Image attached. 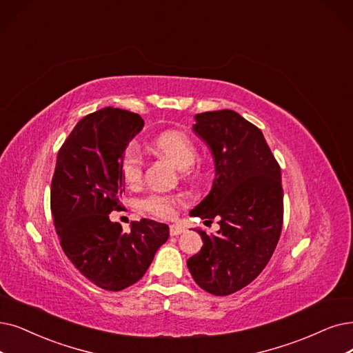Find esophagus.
Listing matches in <instances>:
<instances>
[{"instance_id": "obj_1", "label": "esophagus", "mask_w": 353, "mask_h": 353, "mask_svg": "<svg viewBox=\"0 0 353 353\" xmlns=\"http://www.w3.org/2000/svg\"><path fill=\"white\" fill-rule=\"evenodd\" d=\"M184 232H185V229L179 224H172L171 228H169V233H171V236H178V234L184 233Z\"/></svg>"}]
</instances>
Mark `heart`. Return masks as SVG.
<instances>
[{
  "label": "heart",
  "mask_w": 353,
  "mask_h": 353,
  "mask_svg": "<svg viewBox=\"0 0 353 353\" xmlns=\"http://www.w3.org/2000/svg\"><path fill=\"white\" fill-rule=\"evenodd\" d=\"M153 150L179 169L190 168L196 158V149L191 139L178 132H168L158 136L153 142ZM120 168L123 178L129 185L140 184L143 178V159L136 146H130L124 152ZM179 201V196L175 195L152 194L142 201V207L154 217L169 220L175 217Z\"/></svg>",
  "instance_id": "obj_1"
}]
</instances>
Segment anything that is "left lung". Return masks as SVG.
I'll return each mask as SVG.
<instances>
[{
  "mask_svg": "<svg viewBox=\"0 0 353 353\" xmlns=\"http://www.w3.org/2000/svg\"><path fill=\"white\" fill-rule=\"evenodd\" d=\"M192 130L210 148L216 176L190 216L211 223L199 230L203 248L187 262L200 288L229 295L255 279L270 262L283 229L281 169L262 132L233 110L195 114Z\"/></svg>",
  "mask_w": 353,
  "mask_h": 353,
  "instance_id": "1",
  "label": "left lung"
}]
</instances>
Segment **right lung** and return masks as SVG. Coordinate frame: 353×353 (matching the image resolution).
Masks as SVG:
<instances>
[{"mask_svg":"<svg viewBox=\"0 0 353 353\" xmlns=\"http://www.w3.org/2000/svg\"><path fill=\"white\" fill-rule=\"evenodd\" d=\"M143 119L107 107L88 114L62 145L50 188L53 223L68 259L92 284L121 291L145 275L168 241V224L142 219L130 233L110 220L124 191L121 158Z\"/></svg>","mask_w":353,"mask_h":353,"instance_id":"right-lung-1","label":"right lung"}]
</instances>
